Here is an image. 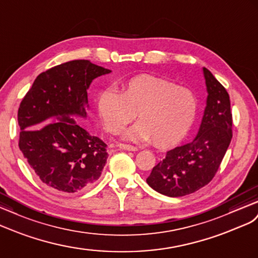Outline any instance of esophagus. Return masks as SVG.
Returning a JSON list of instances; mask_svg holds the SVG:
<instances>
[{"label": "esophagus", "instance_id": "obj_1", "mask_svg": "<svg viewBox=\"0 0 258 258\" xmlns=\"http://www.w3.org/2000/svg\"><path fill=\"white\" fill-rule=\"evenodd\" d=\"M118 148L123 150H130V151H137V148L133 145L130 144H118Z\"/></svg>", "mask_w": 258, "mask_h": 258}]
</instances>
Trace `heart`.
Returning <instances> with one entry per match:
<instances>
[{
  "instance_id": "b5f03b06",
  "label": "heart",
  "mask_w": 258,
  "mask_h": 258,
  "mask_svg": "<svg viewBox=\"0 0 258 258\" xmlns=\"http://www.w3.org/2000/svg\"><path fill=\"white\" fill-rule=\"evenodd\" d=\"M200 109L193 90L167 79L141 74L122 83L121 92L107 88L98 97V110L105 128L118 134L133 122L126 137L150 142L157 147L179 143L192 127Z\"/></svg>"
}]
</instances>
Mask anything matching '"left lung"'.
Wrapping results in <instances>:
<instances>
[{
  "label": "left lung",
  "instance_id": "1",
  "mask_svg": "<svg viewBox=\"0 0 258 258\" xmlns=\"http://www.w3.org/2000/svg\"><path fill=\"white\" fill-rule=\"evenodd\" d=\"M207 105L193 142L167 151L147 183L169 197L192 194L214 179L232 140V113L226 88L204 68Z\"/></svg>",
  "mask_w": 258,
  "mask_h": 258
}]
</instances>
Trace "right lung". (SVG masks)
Wrapping results in <instances>:
<instances>
[{
  "instance_id": "right-lung-1",
  "label": "right lung",
  "mask_w": 258,
  "mask_h": 258,
  "mask_svg": "<svg viewBox=\"0 0 258 258\" xmlns=\"http://www.w3.org/2000/svg\"><path fill=\"white\" fill-rule=\"evenodd\" d=\"M110 72L88 60L56 65L37 76L19 104V149L54 192H82L101 175L107 144L72 116H86L90 83Z\"/></svg>"
}]
</instances>
